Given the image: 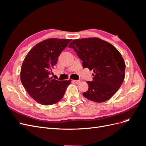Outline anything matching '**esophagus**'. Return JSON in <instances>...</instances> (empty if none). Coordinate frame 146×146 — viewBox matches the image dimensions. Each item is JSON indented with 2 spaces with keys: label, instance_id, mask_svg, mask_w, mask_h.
Here are the masks:
<instances>
[{
  "label": "esophagus",
  "instance_id": "obj_1",
  "mask_svg": "<svg viewBox=\"0 0 146 146\" xmlns=\"http://www.w3.org/2000/svg\"><path fill=\"white\" fill-rule=\"evenodd\" d=\"M72 82H74V83H76V84H78V83H79L80 82V80H72Z\"/></svg>",
  "mask_w": 146,
  "mask_h": 146
}]
</instances>
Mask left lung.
<instances>
[{"instance_id": "8db88e82", "label": "left lung", "mask_w": 146, "mask_h": 146, "mask_svg": "<svg viewBox=\"0 0 146 146\" xmlns=\"http://www.w3.org/2000/svg\"><path fill=\"white\" fill-rule=\"evenodd\" d=\"M82 61L83 68L93 70L92 82L83 96L96 102L110 99L121 86L125 64L121 54L111 44L98 38L74 39L69 44Z\"/></svg>"}]
</instances>
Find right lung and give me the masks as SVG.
Segmentation results:
<instances>
[{
    "mask_svg": "<svg viewBox=\"0 0 146 146\" xmlns=\"http://www.w3.org/2000/svg\"><path fill=\"white\" fill-rule=\"evenodd\" d=\"M71 39L50 38L35 45L26 55L21 69V80L26 91L37 102L50 105L59 102L71 80L50 77L52 69Z\"/></svg>",
    "mask_w": 146,
    "mask_h": 146,
    "instance_id": "right-lung-1",
    "label": "right lung"
}]
</instances>
